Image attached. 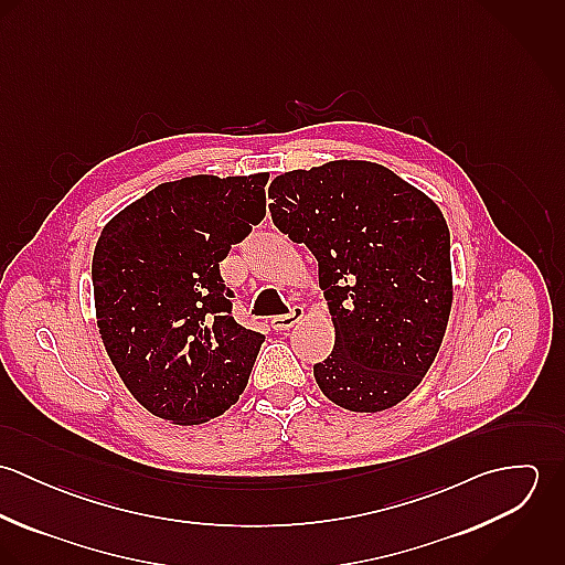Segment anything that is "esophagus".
Instances as JSON below:
<instances>
[{
	"label": "esophagus",
	"instance_id": "34e87169",
	"mask_svg": "<svg viewBox=\"0 0 565 565\" xmlns=\"http://www.w3.org/2000/svg\"><path fill=\"white\" fill-rule=\"evenodd\" d=\"M305 318V309L302 307H294L287 316H278L271 320L274 330H289L296 322H300Z\"/></svg>",
	"mask_w": 565,
	"mask_h": 565
}]
</instances>
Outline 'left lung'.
<instances>
[{"label": "left lung", "mask_w": 565, "mask_h": 565, "mask_svg": "<svg viewBox=\"0 0 565 565\" xmlns=\"http://www.w3.org/2000/svg\"><path fill=\"white\" fill-rule=\"evenodd\" d=\"M269 198L276 228L318 258L334 323V348L313 365L323 396L359 413L401 403L433 365L452 307L441 211L367 161L287 171Z\"/></svg>", "instance_id": "8db88e82"}]
</instances>
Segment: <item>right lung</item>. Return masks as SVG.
I'll list each match as a JSON object with an SVG mask.
<instances>
[{
    "label": "right lung",
    "instance_id": "1",
    "mask_svg": "<svg viewBox=\"0 0 565 565\" xmlns=\"http://www.w3.org/2000/svg\"><path fill=\"white\" fill-rule=\"evenodd\" d=\"M269 173L164 182L115 215L90 265L97 328L130 394L189 426L237 403L265 337L233 318L220 263L265 217Z\"/></svg>",
    "mask_w": 565,
    "mask_h": 565
}]
</instances>
